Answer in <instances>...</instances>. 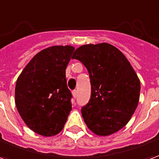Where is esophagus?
I'll return each instance as SVG.
<instances>
[{"instance_id": "esophagus-1", "label": "esophagus", "mask_w": 159, "mask_h": 159, "mask_svg": "<svg viewBox=\"0 0 159 159\" xmlns=\"http://www.w3.org/2000/svg\"><path fill=\"white\" fill-rule=\"evenodd\" d=\"M76 95H77V91H76V90H74V91H72V96L74 97V98H76Z\"/></svg>"}]
</instances>
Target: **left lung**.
Here are the masks:
<instances>
[{"mask_svg":"<svg viewBox=\"0 0 159 159\" xmlns=\"http://www.w3.org/2000/svg\"><path fill=\"white\" fill-rule=\"evenodd\" d=\"M71 58L83 63L89 74L91 99L82 109L87 127L100 136L123 129L140 99V79L129 61L107 42L81 46Z\"/></svg>","mask_w":159,"mask_h":159,"instance_id":"obj_1","label":"left lung"}]
</instances>
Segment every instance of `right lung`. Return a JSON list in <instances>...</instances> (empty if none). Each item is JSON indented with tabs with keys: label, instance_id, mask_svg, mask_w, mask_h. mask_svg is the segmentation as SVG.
<instances>
[{
	"label": "right lung",
	"instance_id": "add662e5",
	"mask_svg": "<svg viewBox=\"0 0 159 159\" xmlns=\"http://www.w3.org/2000/svg\"><path fill=\"white\" fill-rule=\"evenodd\" d=\"M74 49L70 45L42 49L17 79V110L26 125L42 136L59 134L71 111L66 69Z\"/></svg>",
	"mask_w": 159,
	"mask_h": 159
}]
</instances>
